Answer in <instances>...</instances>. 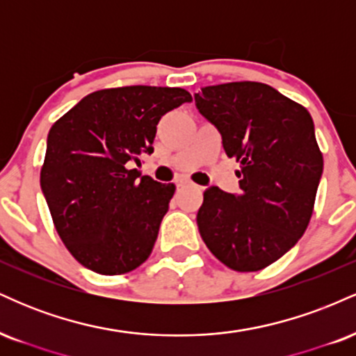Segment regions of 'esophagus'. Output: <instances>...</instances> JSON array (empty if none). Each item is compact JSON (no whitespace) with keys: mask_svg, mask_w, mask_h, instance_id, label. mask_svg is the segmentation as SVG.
I'll use <instances>...</instances> for the list:
<instances>
[{"mask_svg":"<svg viewBox=\"0 0 356 356\" xmlns=\"http://www.w3.org/2000/svg\"><path fill=\"white\" fill-rule=\"evenodd\" d=\"M177 186L179 187H189V186H194V184H192L191 181H187V179H179Z\"/></svg>","mask_w":356,"mask_h":356,"instance_id":"esophagus-1","label":"esophagus"}]
</instances>
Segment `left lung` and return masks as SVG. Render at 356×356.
<instances>
[{"label":"left lung","mask_w":356,"mask_h":356,"mask_svg":"<svg viewBox=\"0 0 356 356\" xmlns=\"http://www.w3.org/2000/svg\"><path fill=\"white\" fill-rule=\"evenodd\" d=\"M195 105L241 164V192H204L201 238L222 264L259 271L300 241L323 172L313 118L303 105L259 81H231L195 93Z\"/></svg>","instance_id":"8db88e82"}]
</instances>
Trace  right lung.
<instances>
[{"instance_id":"right-lung-1","label":"right lung","mask_w":356,"mask_h":356,"mask_svg":"<svg viewBox=\"0 0 356 356\" xmlns=\"http://www.w3.org/2000/svg\"><path fill=\"white\" fill-rule=\"evenodd\" d=\"M186 102L184 88H105L53 124L40 184L60 239L81 266L125 275L150 256L175 186L130 167L154 152L162 115Z\"/></svg>"}]
</instances>
